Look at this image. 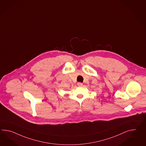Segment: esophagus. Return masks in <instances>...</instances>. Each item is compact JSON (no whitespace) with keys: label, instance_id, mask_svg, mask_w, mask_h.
<instances>
[{"label":"esophagus","instance_id":"34e87169","mask_svg":"<svg viewBox=\"0 0 146 146\" xmlns=\"http://www.w3.org/2000/svg\"><path fill=\"white\" fill-rule=\"evenodd\" d=\"M77 85H78V86H82V82H79L77 83Z\"/></svg>","mask_w":146,"mask_h":146}]
</instances>
